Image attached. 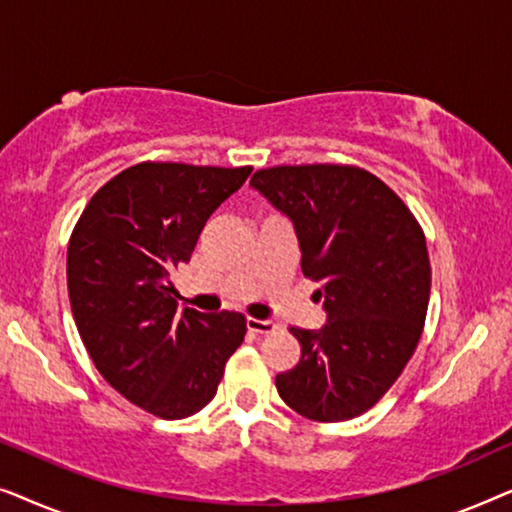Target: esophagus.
I'll list each match as a JSON object with an SVG mask.
<instances>
[{
  "label": "esophagus",
  "mask_w": 512,
  "mask_h": 512,
  "mask_svg": "<svg viewBox=\"0 0 512 512\" xmlns=\"http://www.w3.org/2000/svg\"><path fill=\"white\" fill-rule=\"evenodd\" d=\"M247 328L256 335H268V333H275L279 326L277 321L272 319H247Z\"/></svg>",
  "instance_id": "34e87169"
}]
</instances>
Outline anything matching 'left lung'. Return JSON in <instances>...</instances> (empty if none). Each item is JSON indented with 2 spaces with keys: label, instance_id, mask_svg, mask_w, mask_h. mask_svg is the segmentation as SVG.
I'll use <instances>...</instances> for the list:
<instances>
[{
  "label": "left lung",
  "instance_id": "8db88e82",
  "mask_svg": "<svg viewBox=\"0 0 512 512\" xmlns=\"http://www.w3.org/2000/svg\"><path fill=\"white\" fill-rule=\"evenodd\" d=\"M289 216L303 275L319 282L326 324L291 328L296 368L275 377L282 401L314 422H345L387 394L415 352L431 293L422 228L391 188L352 165H282L251 177Z\"/></svg>",
  "mask_w": 512,
  "mask_h": 512
}]
</instances>
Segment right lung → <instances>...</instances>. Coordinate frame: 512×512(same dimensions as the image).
I'll return each mask as SVG.
<instances>
[{
	"label": "right lung",
	"mask_w": 512,
	"mask_h": 512,
	"mask_svg": "<svg viewBox=\"0 0 512 512\" xmlns=\"http://www.w3.org/2000/svg\"><path fill=\"white\" fill-rule=\"evenodd\" d=\"M249 174L251 167L132 165L90 198L69 240L67 289L83 345L118 394L156 417L205 408L247 333L240 312H179L172 275Z\"/></svg>",
	"instance_id": "obj_1"
}]
</instances>
